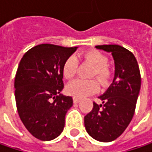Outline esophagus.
Masks as SVG:
<instances>
[{"label":"esophagus","instance_id":"34e87169","mask_svg":"<svg viewBox=\"0 0 152 152\" xmlns=\"http://www.w3.org/2000/svg\"><path fill=\"white\" fill-rule=\"evenodd\" d=\"M73 100H74V103H78L79 101H80V99L79 98H77V97H74L73 98Z\"/></svg>","mask_w":152,"mask_h":152}]
</instances>
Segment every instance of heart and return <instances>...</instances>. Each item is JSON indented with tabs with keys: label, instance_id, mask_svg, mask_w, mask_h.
Returning a JSON list of instances; mask_svg holds the SVG:
<instances>
[{
	"label": "heart",
	"instance_id": "1",
	"mask_svg": "<svg viewBox=\"0 0 152 152\" xmlns=\"http://www.w3.org/2000/svg\"><path fill=\"white\" fill-rule=\"evenodd\" d=\"M81 57L90 62L93 67V70L91 76H97L100 83L104 86L107 85L111 80L112 72L110 69L107 67L108 59L104 53L97 50H90L83 53ZM78 62L75 56H69L66 61L64 62L62 72L63 76L67 79H71L76 76L77 72ZM97 79H81L78 78L71 83H69L67 86V91L73 95L74 97L83 98L88 96L90 94L95 93L99 90V83Z\"/></svg>",
	"mask_w": 152,
	"mask_h": 152
}]
</instances>
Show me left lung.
Masks as SVG:
<instances>
[{
	"label": "left lung",
	"instance_id": "8db88e82",
	"mask_svg": "<svg viewBox=\"0 0 152 152\" xmlns=\"http://www.w3.org/2000/svg\"><path fill=\"white\" fill-rule=\"evenodd\" d=\"M96 48L112 53L115 72L112 84L99 97L102 104L93 102L92 110L84 116V126L92 138L108 142L125 131L134 116L141 75L135 55L128 49L118 45L96 46Z\"/></svg>",
	"mask_w": 152,
	"mask_h": 152
}]
</instances>
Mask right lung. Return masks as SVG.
<instances>
[{
    "mask_svg": "<svg viewBox=\"0 0 152 152\" xmlns=\"http://www.w3.org/2000/svg\"><path fill=\"white\" fill-rule=\"evenodd\" d=\"M77 47L41 44L27 51L15 77V98L19 117L27 130L41 141L59 137L65 116L73 106L64 88L62 68Z\"/></svg>",
    "mask_w": 152,
    "mask_h": 152,
    "instance_id": "add662e5",
    "label": "right lung"
}]
</instances>
